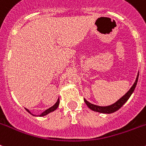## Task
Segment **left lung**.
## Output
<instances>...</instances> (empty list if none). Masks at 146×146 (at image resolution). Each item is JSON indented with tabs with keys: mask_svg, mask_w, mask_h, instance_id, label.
Listing matches in <instances>:
<instances>
[{
	"mask_svg": "<svg viewBox=\"0 0 146 146\" xmlns=\"http://www.w3.org/2000/svg\"><path fill=\"white\" fill-rule=\"evenodd\" d=\"M138 77H139V74L137 75V79H136L134 84H133L132 87L131 88V89L129 90L128 92H127V93L123 96L122 98H120L118 101L115 102V104H112V105H110V106H97V105L91 104V103L87 101L85 99H84V101L85 102V104H86V105L88 106L89 109H91V110H93V111H95V112H100V113H106V114H110V113L115 112V111L119 110V109H120V108L121 107V106H122L127 101V100H128L129 98H130V97H131L132 93L133 92V91H134L135 88H136V86H137V81H138Z\"/></svg>",
	"mask_w": 146,
	"mask_h": 146,
	"instance_id": "obj_1",
	"label": "left lung"
}]
</instances>
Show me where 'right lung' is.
Segmentation results:
<instances>
[{
	"instance_id": "add662e5",
	"label": "right lung",
	"mask_w": 146,
	"mask_h": 146,
	"mask_svg": "<svg viewBox=\"0 0 146 146\" xmlns=\"http://www.w3.org/2000/svg\"><path fill=\"white\" fill-rule=\"evenodd\" d=\"M58 105H59V99H58V100H57V102L55 103V104H54V106H52V107H50V108H48V110H46V111H44V112H42V113H41V114H40L39 116H40V117H41V116L46 115L48 114V113H50V112H53V111H54V110H56L57 108H58ZM25 110H27V111H28V112H29L30 114H31V112L30 111L28 110V109H25ZM31 115H33V114H31Z\"/></svg>"
}]
</instances>
